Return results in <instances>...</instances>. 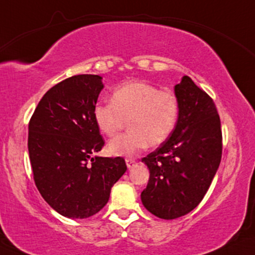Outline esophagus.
Segmentation results:
<instances>
[{
    "instance_id": "1",
    "label": "esophagus",
    "mask_w": 255,
    "mask_h": 255,
    "mask_svg": "<svg viewBox=\"0 0 255 255\" xmlns=\"http://www.w3.org/2000/svg\"><path fill=\"white\" fill-rule=\"evenodd\" d=\"M126 165H127L128 169H131V168H134V167L136 166L137 163H136V161L133 160V159H127V160H126Z\"/></svg>"
}]
</instances>
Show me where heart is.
Returning a JSON list of instances; mask_svg holds the SVG:
<instances>
[{
	"label": "heart",
	"instance_id": "b5f03b06",
	"mask_svg": "<svg viewBox=\"0 0 255 255\" xmlns=\"http://www.w3.org/2000/svg\"><path fill=\"white\" fill-rule=\"evenodd\" d=\"M112 102L98 104L93 117L101 133L114 136L128 121L127 134L109 141L112 155L133 157L143 148L166 141L179 119L178 98L168 90L141 80L119 85L112 93Z\"/></svg>",
	"mask_w": 255,
	"mask_h": 255
}]
</instances>
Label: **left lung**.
<instances>
[{"label":"left lung","mask_w":255,"mask_h":255,"mask_svg":"<svg viewBox=\"0 0 255 255\" xmlns=\"http://www.w3.org/2000/svg\"><path fill=\"white\" fill-rule=\"evenodd\" d=\"M174 93L180 107L175 128L142 159L149 180L141 201L148 212L165 220L188 214L201 202L222 153L220 118L213 100L186 75Z\"/></svg>","instance_id":"obj_1"}]
</instances>
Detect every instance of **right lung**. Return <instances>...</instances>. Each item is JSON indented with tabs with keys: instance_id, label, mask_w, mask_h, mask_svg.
<instances>
[{
	"instance_id": "add662e5",
	"label": "right lung",
	"mask_w": 255,
	"mask_h": 255,
	"mask_svg": "<svg viewBox=\"0 0 255 255\" xmlns=\"http://www.w3.org/2000/svg\"><path fill=\"white\" fill-rule=\"evenodd\" d=\"M99 75H75L50 88L29 122L28 150L35 185L57 213L86 219L101 211L127 166L95 155L105 141L93 117L104 89Z\"/></svg>"
}]
</instances>
